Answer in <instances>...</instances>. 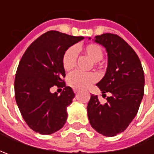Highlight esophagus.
Masks as SVG:
<instances>
[{"mask_svg": "<svg viewBox=\"0 0 154 154\" xmlns=\"http://www.w3.org/2000/svg\"><path fill=\"white\" fill-rule=\"evenodd\" d=\"M74 92L75 94H77V93H78V92H79V90H77V89H74Z\"/></svg>", "mask_w": 154, "mask_h": 154, "instance_id": "34e87169", "label": "esophagus"}]
</instances>
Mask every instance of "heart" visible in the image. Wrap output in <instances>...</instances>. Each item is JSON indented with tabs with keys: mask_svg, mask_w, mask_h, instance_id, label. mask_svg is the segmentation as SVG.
<instances>
[{
	"mask_svg": "<svg viewBox=\"0 0 154 154\" xmlns=\"http://www.w3.org/2000/svg\"><path fill=\"white\" fill-rule=\"evenodd\" d=\"M79 51L87 56L92 62L94 65H98V62L103 57V50L98 45L96 44H89L85 46L79 48ZM77 51L74 46L68 48L63 53L62 58V64L63 68L66 71H70L74 68L77 62ZM98 79V74L95 73H82L80 71H74L68 74L67 81L70 86L74 89L81 90L85 89L91 84L97 81Z\"/></svg>",
	"mask_w": 154,
	"mask_h": 154,
	"instance_id": "1",
	"label": "heart"
}]
</instances>
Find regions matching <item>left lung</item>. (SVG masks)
I'll return each instance as SVG.
<instances>
[{
    "mask_svg": "<svg viewBox=\"0 0 154 154\" xmlns=\"http://www.w3.org/2000/svg\"><path fill=\"white\" fill-rule=\"evenodd\" d=\"M94 39L108 54L106 73L97 86L103 97L106 92L110 96L101 103L97 95H91L87 115L98 133L111 137L123 132L137 114L144 95V72L137 54L118 35L104 33Z\"/></svg>",
    "mask_w": 154,
    "mask_h": 154,
    "instance_id": "1",
    "label": "left lung"
}]
</instances>
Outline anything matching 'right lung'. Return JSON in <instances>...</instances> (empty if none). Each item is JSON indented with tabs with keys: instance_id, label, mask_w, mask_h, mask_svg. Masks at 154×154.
I'll use <instances>...</instances> for the list:
<instances>
[{
	"instance_id": "1",
	"label": "right lung",
	"mask_w": 154,
	"mask_h": 154,
	"mask_svg": "<svg viewBox=\"0 0 154 154\" xmlns=\"http://www.w3.org/2000/svg\"><path fill=\"white\" fill-rule=\"evenodd\" d=\"M82 39L80 36L50 31L36 39L22 56L15 75V99L24 120L33 131L51 134L64 126L67 108L74 93L63 80L62 55ZM53 86L63 88L61 95L51 93Z\"/></svg>"
}]
</instances>
